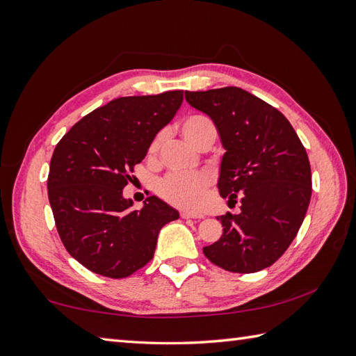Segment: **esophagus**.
<instances>
[{
	"mask_svg": "<svg viewBox=\"0 0 356 356\" xmlns=\"http://www.w3.org/2000/svg\"><path fill=\"white\" fill-rule=\"evenodd\" d=\"M180 217H182V218H203L205 216L200 214V213H190V211H182V213H180Z\"/></svg>",
	"mask_w": 356,
	"mask_h": 356,
	"instance_id": "esophagus-1",
	"label": "esophagus"
}]
</instances>
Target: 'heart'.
<instances>
[{
	"label": "heart",
	"instance_id": "b5f03b06",
	"mask_svg": "<svg viewBox=\"0 0 356 356\" xmlns=\"http://www.w3.org/2000/svg\"><path fill=\"white\" fill-rule=\"evenodd\" d=\"M180 133L193 147L205 138L207 134H216L213 120L202 115L188 116L180 124ZM162 143V134H157L151 140L148 153L156 154ZM211 180L207 174H168L157 185V193L174 207L184 209L199 208L207 199V191Z\"/></svg>",
	"mask_w": 356,
	"mask_h": 356
}]
</instances>
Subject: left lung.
Returning a JSON list of instances; mask_svg holds the SVG:
<instances>
[{"instance_id":"left-lung-1","label":"left lung","mask_w":356,"mask_h":356,"mask_svg":"<svg viewBox=\"0 0 356 356\" xmlns=\"http://www.w3.org/2000/svg\"><path fill=\"white\" fill-rule=\"evenodd\" d=\"M185 99L213 119L225 148L218 190L228 202L240 200L238 214L217 218L223 234L203 254L238 274L269 268L297 236L311 202L303 143L283 113L243 88L185 92Z\"/></svg>"}]
</instances>
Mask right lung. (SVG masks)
<instances>
[{"label":"right lung","mask_w":356,"mask_h":356,"mask_svg":"<svg viewBox=\"0 0 356 356\" xmlns=\"http://www.w3.org/2000/svg\"><path fill=\"white\" fill-rule=\"evenodd\" d=\"M182 101V90L118 97L74 124L53 151L47 188L58 234L95 274L124 278L143 268L159 232L179 218L157 195L131 209L122 190Z\"/></svg>","instance_id":"obj_1"}]
</instances>
